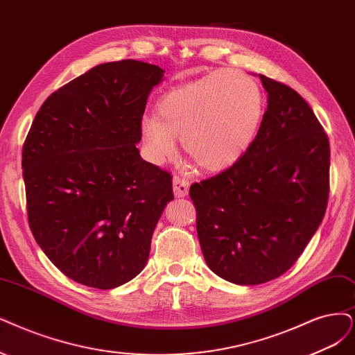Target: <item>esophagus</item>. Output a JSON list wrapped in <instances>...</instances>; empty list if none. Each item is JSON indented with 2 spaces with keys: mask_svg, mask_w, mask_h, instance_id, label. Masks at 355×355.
<instances>
[{
  "mask_svg": "<svg viewBox=\"0 0 355 355\" xmlns=\"http://www.w3.org/2000/svg\"><path fill=\"white\" fill-rule=\"evenodd\" d=\"M189 181L186 178L181 177H174L173 180V189H174V194L177 198H184V196L189 194Z\"/></svg>",
  "mask_w": 355,
  "mask_h": 355,
  "instance_id": "obj_1",
  "label": "esophagus"
}]
</instances>
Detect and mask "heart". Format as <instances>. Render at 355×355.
Returning a JSON list of instances; mask_svg holds the SVG:
<instances>
[{"mask_svg":"<svg viewBox=\"0 0 355 355\" xmlns=\"http://www.w3.org/2000/svg\"><path fill=\"white\" fill-rule=\"evenodd\" d=\"M263 115V95L254 78L218 70L168 90L156 115L140 123L144 155L153 164L171 161L181 137L187 156L203 171L216 173L237 162L250 146Z\"/></svg>","mask_w":355,"mask_h":355,"instance_id":"1","label":"heart"}]
</instances>
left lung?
Listing matches in <instances>:
<instances>
[{"instance_id":"8db88e82","label":"left lung","mask_w":355,"mask_h":355,"mask_svg":"<svg viewBox=\"0 0 355 355\" xmlns=\"http://www.w3.org/2000/svg\"><path fill=\"white\" fill-rule=\"evenodd\" d=\"M268 110L240 159L194 182L190 198L206 263L257 285L290 269L319 228L329 198V139L294 89L259 74Z\"/></svg>"}]
</instances>
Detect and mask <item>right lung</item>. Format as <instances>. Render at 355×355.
<instances>
[{
  "label": "right lung",
  "instance_id": "right-lung-1",
  "mask_svg": "<svg viewBox=\"0 0 355 355\" xmlns=\"http://www.w3.org/2000/svg\"><path fill=\"white\" fill-rule=\"evenodd\" d=\"M164 70L105 62L64 85L39 108L21 168L33 237L65 277L112 290L146 265L173 177L136 144L150 90Z\"/></svg>",
  "mask_w": 355,
  "mask_h": 355
}]
</instances>
